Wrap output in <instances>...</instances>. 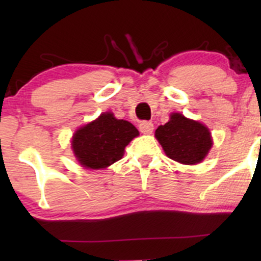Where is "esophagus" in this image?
<instances>
[{"mask_svg": "<svg viewBox=\"0 0 261 261\" xmlns=\"http://www.w3.org/2000/svg\"><path fill=\"white\" fill-rule=\"evenodd\" d=\"M139 127H140V131L143 135H149L152 134V131H153V124L149 121H142Z\"/></svg>", "mask_w": 261, "mask_h": 261, "instance_id": "1", "label": "esophagus"}]
</instances>
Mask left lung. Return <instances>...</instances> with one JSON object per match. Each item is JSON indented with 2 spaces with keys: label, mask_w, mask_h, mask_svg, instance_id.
Instances as JSON below:
<instances>
[{
  "label": "left lung",
  "mask_w": 261,
  "mask_h": 261,
  "mask_svg": "<svg viewBox=\"0 0 261 261\" xmlns=\"http://www.w3.org/2000/svg\"><path fill=\"white\" fill-rule=\"evenodd\" d=\"M154 136L170 160L181 164L200 163L212 147L208 128L179 113H173L167 124L158 126Z\"/></svg>",
  "instance_id": "obj_1"
}]
</instances>
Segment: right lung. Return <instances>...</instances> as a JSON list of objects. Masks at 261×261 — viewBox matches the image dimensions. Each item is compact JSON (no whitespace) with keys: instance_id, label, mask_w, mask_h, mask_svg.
<instances>
[{"instance_id":"add662e5","label":"right lung","mask_w":261,"mask_h":261,"mask_svg":"<svg viewBox=\"0 0 261 261\" xmlns=\"http://www.w3.org/2000/svg\"><path fill=\"white\" fill-rule=\"evenodd\" d=\"M136 136L139 130L131 122L108 112L74 133L72 149L82 167L103 169L121 160L125 147Z\"/></svg>"}]
</instances>
